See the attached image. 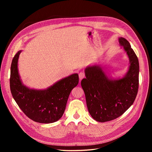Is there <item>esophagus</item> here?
<instances>
[{"mask_svg": "<svg viewBox=\"0 0 152 152\" xmlns=\"http://www.w3.org/2000/svg\"><path fill=\"white\" fill-rule=\"evenodd\" d=\"M79 79L82 80V79H84V78L85 77V73L84 72H81L79 73Z\"/></svg>", "mask_w": 152, "mask_h": 152, "instance_id": "obj_1", "label": "esophagus"}]
</instances>
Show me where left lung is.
Segmentation results:
<instances>
[{"instance_id":"obj_1","label":"left lung","mask_w":152,"mask_h":152,"mask_svg":"<svg viewBox=\"0 0 152 152\" xmlns=\"http://www.w3.org/2000/svg\"><path fill=\"white\" fill-rule=\"evenodd\" d=\"M129 59V66L122 78L109 77L100 65L88 66L86 78L81 81L89 113L95 121L104 122L114 120L134 103L139 87V61L128 41L118 39Z\"/></svg>"}]
</instances>
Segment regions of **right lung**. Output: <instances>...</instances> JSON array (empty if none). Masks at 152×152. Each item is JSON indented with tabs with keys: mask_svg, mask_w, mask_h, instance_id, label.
Masks as SVG:
<instances>
[{
	"mask_svg": "<svg viewBox=\"0 0 152 152\" xmlns=\"http://www.w3.org/2000/svg\"><path fill=\"white\" fill-rule=\"evenodd\" d=\"M21 50L14 56L11 66L10 89L12 97L26 115L39 123L58 121L64 113L72 90L79 84V75L73 73L43 90L30 89L20 79L18 61Z\"/></svg>",
	"mask_w": 152,
	"mask_h": 152,
	"instance_id": "add662e5",
	"label": "right lung"
}]
</instances>
